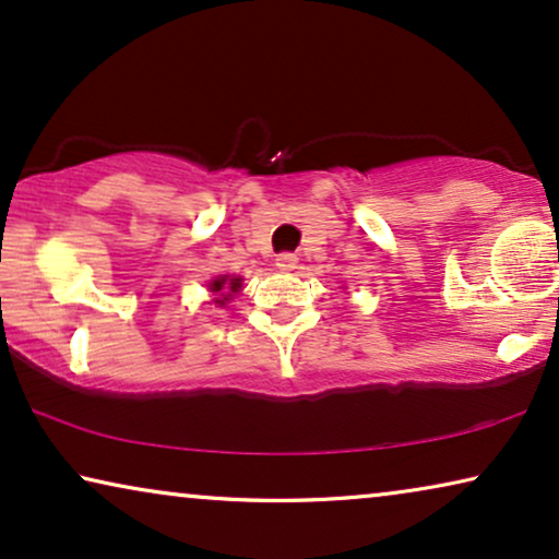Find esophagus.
Segmentation results:
<instances>
[{
    "label": "esophagus",
    "instance_id": "obj_1",
    "mask_svg": "<svg viewBox=\"0 0 559 559\" xmlns=\"http://www.w3.org/2000/svg\"><path fill=\"white\" fill-rule=\"evenodd\" d=\"M277 266L282 272H293L297 266V257L293 251H282V254H277Z\"/></svg>",
    "mask_w": 559,
    "mask_h": 559
}]
</instances>
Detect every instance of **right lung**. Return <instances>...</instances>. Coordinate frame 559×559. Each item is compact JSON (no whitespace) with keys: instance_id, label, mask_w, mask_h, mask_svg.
<instances>
[{"instance_id":"1","label":"right lung","mask_w":559,"mask_h":559,"mask_svg":"<svg viewBox=\"0 0 559 559\" xmlns=\"http://www.w3.org/2000/svg\"><path fill=\"white\" fill-rule=\"evenodd\" d=\"M241 287V280L239 277H218L211 282V293H218V305H224V300H228L231 297V293H239Z\"/></svg>"}]
</instances>
